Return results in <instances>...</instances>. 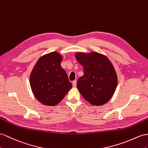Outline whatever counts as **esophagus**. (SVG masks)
Returning <instances> with one entry per match:
<instances>
[{
	"label": "esophagus",
	"mask_w": 148,
	"mask_h": 148,
	"mask_svg": "<svg viewBox=\"0 0 148 148\" xmlns=\"http://www.w3.org/2000/svg\"><path fill=\"white\" fill-rule=\"evenodd\" d=\"M76 84H77V81H76V80H74V81L73 82V87H75V86H76Z\"/></svg>",
	"instance_id": "34e87169"
}]
</instances>
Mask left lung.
I'll list each match as a JSON object with an SVG mask.
<instances>
[{"label": "left lung", "instance_id": "1", "mask_svg": "<svg viewBox=\"0 0 148 148\" xmlns=\"http://www.w3.org/2000/svg\"><path fill=\"white\" fill-rule=\"evenodd\" d=\"M75 56L84 70V75L77 82L79 92L92 105L106 104L113 96L117 84L112 63L106 56L96 52H77Z\"/></svg>", "mask_w": 148, "mask_h": 148}]
</instances>
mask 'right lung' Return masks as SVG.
Segmentation results:
<instances>
[{"label":"right lung","instance_id":"1","mask_svg":"<svg viewBox=\"0 0 148 148\" xmlns=\"http://www.w3.org/2000/svg\"><path fill=\"white\" fill-rule=\"evenodd\" d=\"M62 56L52 52L38 60L30 76L34 95L40 103L56 106L71 89L72 84L61 66Z\"/></svg>","mask_w":148,"mask_h":148}]
</instances>
